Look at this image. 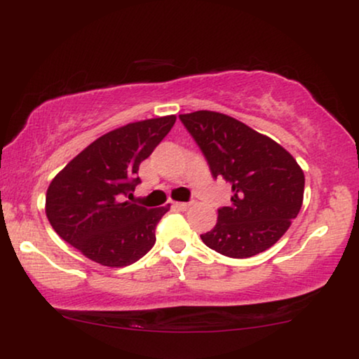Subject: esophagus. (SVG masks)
Listing matches in <instances>:
<instances>
[{"label":"esophagus","mask_w":359,"mask_h":359,"mask_svg":"<svg viewBox=\"0 0 359 359\" xmlns=\"http://www.w3.org/2000/svg\"><path fill=\"white\" fill-rule=\"evenodd\" d=\"M189 203H173V208H176L178 210H186L189 209Z\"/></svg>","instance_id":"1"}]
</instances>
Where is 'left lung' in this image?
I'll return each instance as SVG.
<instances>
[{
    "label": "left lung",
    "mask_w": 359,
    "mask_h": 359,
    "mask_svg": "<svg viewBox=\"0 0 359 359\" xmlns=\"http://www.w3.org/2000/svg\"><path fill=\"white\" fill-rule=\"evenodd\" d=\"M203 150L214 178L232 186L230 205L201 235L229 258H250L271 248L297 217L304 201V171L278 142L222 112L180 114Z\"/></svg>",
    "instance_id": "left-lung-1"
}]
</instances>
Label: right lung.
I'll return each instance as SVG.
<instances>
[{"instance_id": "add662e5", "label": "right lung", "mask_w": 359, "mask_h": 359, "mask_svg": "<svg viewBox=\"0 0 359 359\" xmlns=\"http://www.w3.org/2000/svg\"><path fill=\"white\" fill-rule=\"evenodd\" d=\"M175 122L171 114L107 132L57 173L46 194V214L58 237L102 266H129L144 257L170 205L147 209L124 199L140 183V163Z\"/></svg>"}]
</instances>
